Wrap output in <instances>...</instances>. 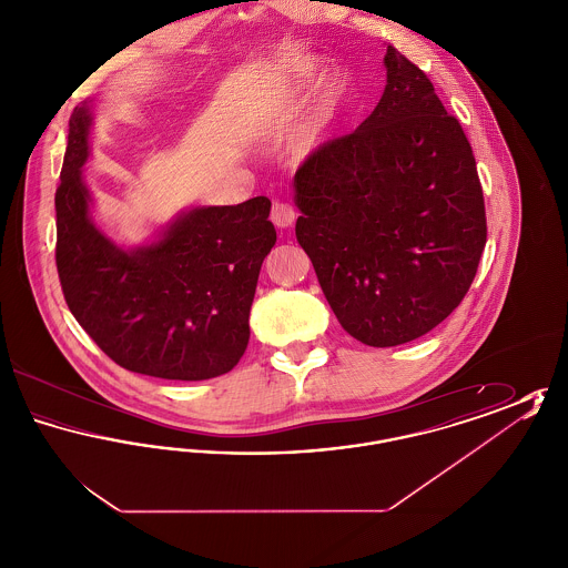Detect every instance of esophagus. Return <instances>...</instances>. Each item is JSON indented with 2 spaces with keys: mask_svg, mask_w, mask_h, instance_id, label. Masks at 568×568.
<instances>
[{
  "mask_svg": "<svg viewBox=\"0 0 568 568\" xmlns=\"http://www.w3.org/2000/svg\"><path fill=\"white\" fill-rule=\"evenodd\" d=\"M271 216L276 227H290L296 221V211L290 202H274Z\"/></svg>",
  "mask_w": 568,
  "mask_h": 568,
  "instance_id": "1",
  "label": "esophagus"
}]
</instances>
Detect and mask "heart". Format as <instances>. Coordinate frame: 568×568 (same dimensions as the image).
Masks as SVG:
<instances>
[{
	"label": "heart",
	"instance_id": "b5f03b06",
	"mask_svg": "<svg viewBox=\"0 0 568 568\" xmlns=\"http://www.w3.org/2000/svg\"><path fill=\"white\" fill-rule=\"evenodd\" d=\"M317 70H320V63L313 59L296 61L292 68L290 81L281 89V98H285V100L297 98L304 91V87L315 79ZM345 95H347V82L334 79L325 84L317 98L315 109L311 110L308 119L304 121V125L300 130V146L302 149H313L324 140L325 132L329 130V125L334 123L338 110L345 102Z\"/></svg>",
	"mask_w": 568,
	"mask_h": 568
}]
</instances>
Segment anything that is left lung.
<instances>
[{
  "label": "left lung",
  "mask_w": 568,
  "mask_h": 568,
  "mask_svg": "<svg viewBox=\"0 0 568 568\" xmlns=\"http://www.w3.org/2000/svg\"><path fill=\"white\" fill-rule=\"evenodd\" d=\"M387 84L352 134L329 138L294 176L296 239L341 325L396 347L466 296L487 241L470 142L413 61L387 47Z\"/></svg>",
  "instance_id": "1"
}]
</instances>
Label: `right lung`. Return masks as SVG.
Here are the masks:
<instances>
[{"label":"right lung","instance_id":"add662e5","mask_svg":"<svg viewBox=\"0 0 568 568\" xmlns=\"http://www.w3.org/2000/svg\"><path fill=\"white\" fill-rule=\"evenodd\" d=\"M89 123L87 106L74 110L54 193V262L68 308L114 364L138 375L230 373L246 349L257 276L276 243L271 200L195 209L160 243L125 253L87 215Z\"/></svg>","mask_w":568,"mask_h":568}]
</instances>
